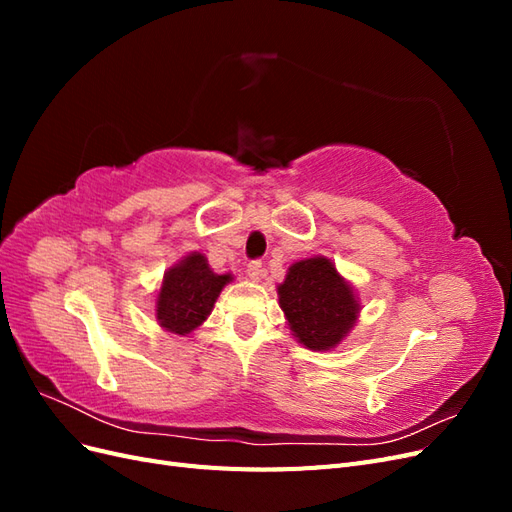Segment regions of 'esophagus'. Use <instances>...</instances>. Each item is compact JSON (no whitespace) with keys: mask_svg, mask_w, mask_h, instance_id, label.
Here are the masks:
<instances>
[{"mask_svg":"<svg viewBox=\"0 0 512 512\" xmlns=\"http://www.w3.org/2000/svg\"><path fill=\"white\" fill-rule=\"evenodd\" d=\"M247 275H250V280H254V282L262 280V275H265V269H262V262L260 260H252L250 265H247Z\"/></svg>","mask_w":512,"mask_h":512,"instance_id":"esophagus-1","label":"esophagus"}]
</instances>
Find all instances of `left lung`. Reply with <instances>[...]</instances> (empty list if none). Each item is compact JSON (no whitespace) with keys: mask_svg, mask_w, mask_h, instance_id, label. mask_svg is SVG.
I'll return each mask as SVG.
<instances>
[{"mask_svg":"<svg viewBox=\"0 0 512 512\" xmlns=\"http://www.w3.org/2000/svg\"><path fill=\"white\" fill-rule=\"evenodd\" d=\"M277 294L292 335L309 350L335 348L361 309L350 284L324 256L294 262Z\"/></svg>","mask_w":512,"mask_h":512,"instance_id":"8db88e82","label":"left lung"}]
</instances>
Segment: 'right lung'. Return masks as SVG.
I'll return each mask as SVG.
<instances>
[{"mask_svg": "<svg viewBox=\"0 0 512 512\" xmlns=\"http://www.w3.org/2000/svg\"><path fill=\"white\" fill-rule=\"evenodd\" d=\"M232 275L213 273L203 254L192 252L164 273L156 301L160 327L175 335H188L207 320L222 288Z\"/></svg>", "mask_w": 512, "mask_h": 512, "instance_id": "add662e5", "label": "right lung"}]
</instances>
